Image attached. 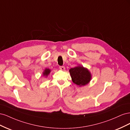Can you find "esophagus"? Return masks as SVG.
Instances as JSON below:
<instances>
[{
  "mask_svg": "<svg viewBox=\"0 0 130 130\" xmlns=\"http://www.w3.org/2000/svg\"><path fill=\"white\" fill-rule=\"evenodd\" d=\"M59 68H60V69H61L62 70H65V67L64 66H60Z\"/></svg>",
  "mask_w": 130,
  "mask_h": 130,
  "instance_id": "obj_1",
  "label": "esophagus"
}]
</instances>
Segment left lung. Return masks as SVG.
Here are the masks:
<instances>
[{
	"label": "left lung",
	"instance_id": "left-lung-1",
	"mask_svg": "<svg viewBox=\"0 0 130 130\" xmlns=\"http://www.w3.org/2000/svg\"><path fill=\"white\" fill-rule=\"evenodd\" d=\"M69 73L73 82L79 86L88 84L92 78L90 72L82 66H78L70 69Z\"/></svg>",
	"mask_w": 130,
	"mask_h": 130
}]
</instances>
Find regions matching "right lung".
I'll list each match as a JSON object with an SVG mask.
<instances>
[{
    "instance_id": "right-lung-1",
    "label": "right lung",
    "mask_w": 130,
    "mask_h": 130,
    "mask_svg": "<svg viewBox=\"0 0 130 130\" xmlns=\"http://www.w3.org/2000/svg\"><path fill=\"white\" fill-rule=\"evenodd\" d=\"M50 72H51V70L50 69H49L48 68H46L44 70V72H43V75L47 76L50 74Z\"/></svg>"
}]
</instances>
